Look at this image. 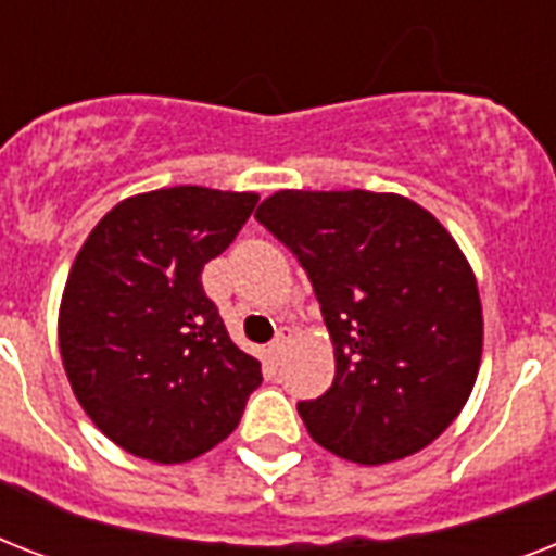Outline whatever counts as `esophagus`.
<instances>
[{"mask_svg":"<svg viewBox=\"0 0 556 556\" xmlns=\"http://www.w3.org/2000/svg\"><path fill=\"white\" fill-rule=\"evenodd\" d=\"M288 343H291V329H279L277 338L270 340V346H268L270 355H274V357L282 355V352H286V349H288Z\"/></svg>","mask_w":556,"mask_h":556,"instance_id":"obj_1","label":"esophagus"}]
</instances>
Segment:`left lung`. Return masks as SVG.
Masks as SVG:
<instances>
[{"instance_id":"obj_1","label":"left lung","mask_w":556,"mask_h":556,"mask_svg":"<svg viewBox=\"0 0 556 556\" xmlns=\"http://www.w3.org/2000/svg\"><path fill=\"white\" fill-rule=\"evenodd\" d=\"M312 279L334 380L300 418L329 453L387 465L439 439L482 361V303L467 260L415 201L369 190H279L256 210Z\"/></svg>"}]
</instances>
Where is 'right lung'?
I'll return each mask as SVG.
<instances>
[{"mask_svg":"<svg viewBox=\"0 0 556 556\" xmlns=\"http://www.w3.org/2000/svg\"><path fill=\"white\" fill-rule=\"evenodd\" d=\"M256 201L207 187L143 192L109 210L77 253L60 355L86 415L126 453L161 465L207 453L262 383L201 286Z\"/></svg>","mask_w":556,"mask_h":556,"instance_id":"obj_1","label":"right lung"}]
</instances>
